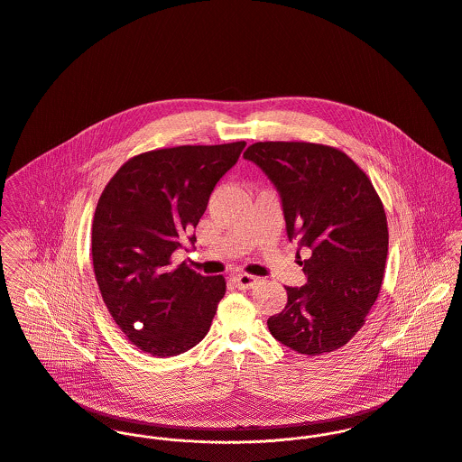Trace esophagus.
Wrapping results in <instances>:
<instances>
[{
  "instance_id": "obj_1",
  "label": "esophagus",
  "mask_w": 462,
  "mask_h": 462,
  "mask_svg": "<svg viewBox=\"0 0 462 462\" xmlns=\"http://www.w3.org/2000/svg\"><path fill=\"white\" fill-rule=\"evenodd\" d=\"M234 283H236L237 289L246 291V289H252V287L255 285L256 278L255 276H252V274L243 273V274H236V276H234Z\"/></svg>"
}]
</instances>
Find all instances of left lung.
Listing matches in <instances>:
<instances>
[{
	"label": "left lung",
	"instance_id": "1",
	"mask_svg": "<svg viewBox=\"0 0 462 462\" xmlns=\"http://www.w3.org/2000/svg\"><path fill=\"white\" fill-rule=\"evenodd\" d=\"M245 159L274 184L287 225L311 255L303 287L267 319L271 335L308 356L344 347L374 307L388 255L384 207L370 179L338 149L307 142H258Z\"/></svg>",
	"mask_w": 462,
	"mask_h": 462
}]
</instances>
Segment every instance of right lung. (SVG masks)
<instances>
[{"instance_id":"obj_1","label":"right lung","mask_w":462,"mask_h":462,"mask_svg":"<svg viewBox=\"0 0 462 462\" xmlns=\"http://www.w3.org/2000/svg\"><path fill=\"white\" fill-rule=\"evenodd\" d=\"M245 142L182 145L134 155L111 177L94 214L92 260L104 303L133 346L159 358L195 347L225 296L223 276H202L171 254L197 228L217 180Z\"/></svg>"}]
</instances>
